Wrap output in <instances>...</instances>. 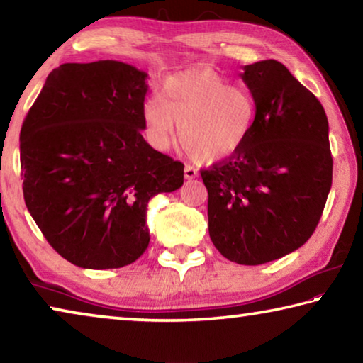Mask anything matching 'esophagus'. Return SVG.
<instances>
[{
    "label": "esophagus",
    "instance_id": "34e87169",
    "mask_svg": "<svg viewBox=\"0 0 363 363\" xmlns=\"http://www.w3.org/2000/svg\"><path fill=\"white\" fill-rule=\"evenodd\" d=\"M184 176H186V179H195V177L199 176V171L194 167H190V164H186V168H184Z\"/></svg>",
    "mask_w": 363,
    "mask_h": 363
}]
</instances>
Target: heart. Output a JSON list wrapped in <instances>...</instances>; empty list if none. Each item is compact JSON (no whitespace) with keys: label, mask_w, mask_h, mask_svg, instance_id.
<instances>
[{"label":"heart","mask_w":363,"mask_h":363,"mask_svg":"<svg viewBox=\"0 0 363 363\" xmlns=\"http://www.w3.org/2000/svg\"><path fill=\"white\" fill-rule=\"evenodd\" d=\"M152 143L167 149L181 131V144L200 163L232 157L248 139L256 120V104L247 89L208 69L169 77L162 97H149L143 108Z\"/></svg>","instance_id":"obj_1"}]
</instances>
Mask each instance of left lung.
Masks as SVG:
<instances>
[{"mask_svg": "<svg viewBox=\"0 0 363 363\" xmlns=\"http://www.w3.org/2000/svg\"><path fill=\"white\" fill-rule=\"evenodd\" d=\"M256 104L248 139L232 157L201 169L208 230L227 259H279L309 240L333 177L322 104L290 70L269 59L240 73Z\"/></svg>", "mask_w": 363, "mask_h": 363, "instance_id": "obj_1", "label": "left lung"}]
</instances>
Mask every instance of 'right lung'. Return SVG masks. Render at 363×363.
I'll list each match as a JSON object with an SVG mask.
<instances>
[{"label": "right lung", "mask_w": 363, "mask_h": 363, "mask_svg": "<svg viewBox=\"0 0 363 363\" xmlns=\"http://www.w3.org/2000/svg\"><path fill=\"white\" fill-rule=\"evenodd\" d=\"M147 73L118 60L62 64L21 130L23 199L57 253L118 269L149 247L147 205L184 184V164L143 138Z\"/></svg>", "instance_id": "add662e5"}]
</instances>
